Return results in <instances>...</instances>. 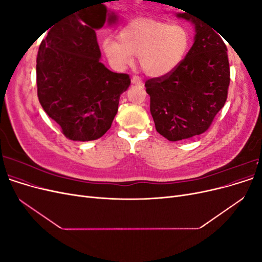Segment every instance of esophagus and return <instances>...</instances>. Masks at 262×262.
Masks as SVG:
<instances>
[{"label":"esophagus","instance_id":"1","mask_svg":"<svg viewBox=\"0 0 262 262\" xmlns=\"http://www.w3.org/2000/svg\"><path fill=\"white\" fill-rule=\"evenodd\" d=\"M131 82H132V84H136V85L143 84V82H142V80H141V77H139V76H133L131 78Z\"/></svg>","mask_w":262,"mask_h":262}]
</instances>
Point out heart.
Listing matches in <instances>:
<instances>
[{"label": "heart", "instance_id": "obj_1", "mask_svg": "<svg viewBox=\"0 0 262 262\" xmlns=\"http://www.w3.org/2000/svg\"><path fill=\"white\" fill-rule=\"evenodd\" d=\"M106 37L101 49L112 67L123 71L138 54L140 66L153 77L171 74L184 61L191 43V34L184 24L139 18L129 23L119 35Z\"/></svg>", "mask_w": 262, "mask_h": 262}]
</instances>
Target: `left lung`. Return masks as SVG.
<instances>
[{"label": "left lung", "mask_w": 262, "mask_h": 262, "mask_svg": "<svg viewBox=\"0 0 262 262\" xmlns=\"http://www.w3.org/2000/svg\"><path fill=\"white\" fill-rule=\"evenodd\" d=\"M177 17L193 24L191 49L171 74L145 83L156 131L172 142L207 131L224 107L229 85L227 48L222 38L194 15L178 13Z\"/></svg>", "instance_id": "obj_1"}]
</instances>
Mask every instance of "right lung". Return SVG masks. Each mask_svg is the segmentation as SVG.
Wrapping results in <instances>:
<instances>
[{
	"mask_svg": "<svg viewBox=\"0 0 262 262\" xmlns=\"http://www.w3.org/2000/svg\"><path fill=\"white\" fill-rule=\"evenodd\" d=\"M117 16L104 4L73 13L49 30L37 54V93L41 107L73 141L97 140L110 129L128 74L100 62L96 30Z\"/></svg>",
	"mask_w": 262,
	"mask_h": 262,
	"instance_id": "right-lung-1",
	"label": "right lung"
}]
</instances>
